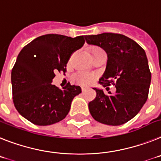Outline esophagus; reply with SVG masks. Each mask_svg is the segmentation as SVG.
<instances>
[{"label": "esophagus", "mask_w": 161, "mask_h": 161, "mask_svg": "<svg viewBox=\"0 0 161 161\" xmlns=\"http://www.w3.org/2000/svg\"><path fill=\"white\" fill-rule=\"evenodd\" d=\"M86 87H84V86H82V92H86Z\"/></svg>", "instance_id": "1"}]
</instances>
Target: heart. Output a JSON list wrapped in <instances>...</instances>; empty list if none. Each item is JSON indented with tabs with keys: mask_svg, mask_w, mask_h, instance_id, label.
I'll list each match as a JSON object with an SVG mask.
<instances>
[{
	"mask_svg": "<svg viewBox=\"0 0 161 161\" xmlns=\"http://www.w3.org/2000/svg\"><path fill=\"white\" fill-rule=\"evenodd\" d=\"M104 53V51L102 49L101 47H94L92 51V54L95 53ZM77 79L80 83L84 85L90 84L91 82H92L96 79V75H93V74H91V73L87 72H79L77 74Z\"/></svg>",
	"mask_w": 161,
	"mask_h": 161,
	"instance_id": "b5f03b06",
	"label": "heart"
}]
</instances>
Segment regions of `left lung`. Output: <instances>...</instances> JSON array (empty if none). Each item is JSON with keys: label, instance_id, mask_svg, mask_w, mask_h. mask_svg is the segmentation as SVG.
Instances as JSON below:
<instances>
[{"label": "left lung", "instance_id": "1", "mask_svg": "<svg viewBox=\"0 0 161 161\" xmlns=\"http://www.w3.org/2000/svg\"><path fill=\"white\" fill-rule=\"evenodd\" d=\"M89 44L104 48L108 55L106 69L99 83L115 94L94 88L96 96L88 104L96 121L109 125L125 124L139 114L146 103L152 75L144 49L121 34L102 33L86 37Z\"/></svg>", "mask_w": 161, "mask_h": 161}]
</instances>
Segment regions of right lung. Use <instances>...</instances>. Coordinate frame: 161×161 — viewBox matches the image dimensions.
I'll use <instances>...</instances> for the list:
<instances>
[{
	"instance_id": "1",
	"label": "right lung",
	"mask_w": 161,
	"mask_h": 161,
	"mask_svg": "<svg viewBox=\"0 0 161 161\" xmlns=\"http://www.w3.org/2000/svg\"><path fill=\"white\" fill-rule=\"evenodd\" d=\"M84 43V36L47 34L23 47L11 72L14 104L22 117L38 125H52L66 117L81 87L68 82L60 89L51 82L56 72H66L71 55Z\"/></svg>"
}]
</instances>
